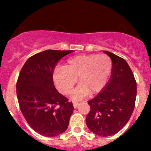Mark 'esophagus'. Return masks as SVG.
I'll list each match as a JSON object with an SVG mask.
<instances>
[{"label": "esophagus", "instance_id": "esophagus-1", "mask_svg": "<svg viewBox=\"0 0 151 151\" xmlns=\"http://www.w3.org/2000/svg\"><path fill=\"white\" fill-rule=\"evenodd\" d=\"M73 106H74V108H77L78 106H79V103H78V102L74 101V102H73Z\"/></svg>", "mask_w": 151, "mask_h": 151}]
</instances>
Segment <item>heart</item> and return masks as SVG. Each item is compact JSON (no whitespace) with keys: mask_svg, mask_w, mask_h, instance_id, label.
Wrapping results in <instances>:
<instances>
[{"mask_svg":"<svg viewBox=\"0 0 151 151\" xmlns=\"http://www.w3.org/2000/svg\"><path fill=\"white\" fill-rule=\"evenodd\" d=\"M112 61L104 54L80 55L70 58L64 68L56 69L53 80L59 91L69 95L77 83L79 86L74 90L72 99H80L90 92H99L104 87L112 72Z\"/></svg>","mask_w":151,"mask_h":151,"instance_id":"obj_1","label":"heart"}]
</instances>
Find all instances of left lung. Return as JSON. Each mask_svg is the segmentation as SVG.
I'll use <instances>...</instances> for the list:
<instances>
[{
	"instance_id": "8db88e82",
	"label": "left lung",
	"mask_w": 151,
	"mask_h": 151,
	"mask_svg": "<svg viewBox=\"0 0 151 151\" xmlns=\"http://www.w3.org/2000/svg\"><path fill=\"white\" fill-rule=\"evenodd\" d=\"M112 60V72L106 85L96 97L88 101L89 113L86 124L90 131L106 137L116 134L131 116L136 97V81L125 60L104 51Z\"/></svg>"
}]
</instances>
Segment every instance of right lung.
I'll list each match as a JSON object with an SVG mask.
<instances>
[{"label": "right lung", "mask_w": 151, "mask_h": 151, "mask_svg": "<svg viewBox=\"0 0 151 151\" xmlns=\"http://www.w3.org/2000/svg\"><path fill=\"white\" fill-rule=\"evenodd\" d=\"M72 50H47L30 57L20 70L16 92L22 115L35 131L55 137L67 130L74 106L59 93L53 72L60 60Z\"/></svg>", "instance_id": "add662e5"}]
</instances>
